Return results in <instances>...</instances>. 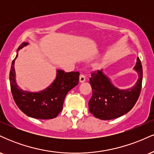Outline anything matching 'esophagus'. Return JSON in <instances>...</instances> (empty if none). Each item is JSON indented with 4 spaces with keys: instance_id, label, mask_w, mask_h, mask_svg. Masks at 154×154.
Instances as JSON below:
<instances>
[{
    "instance_id": "esophagus-1",
    "label": "esophagus",
    "mask_w": 154,
    "mask_h": 154,
    "mask_svg": "<svg viewBox=\"0 0 154 154\" xmlns=\"http://www.w3.org/2000/svg\"><path fill=\"white\" fill-rule=\"evenodd\" d=\"M85 76L84 75H79V82L82 83V82H84L85 81Z\"/></svg>"
}]
</instances>
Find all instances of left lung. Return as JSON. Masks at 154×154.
<instances>
[{"instance_id":"1","label":"left lung","mask_w":154,"mask_h":154,"mask_svg":"<svg viewBox=\"0 0 154 154\" xmlns=\"http://www.w3.org/2000/svg\"><path fill=\"white\" fill-rule=\"evenodd\" d=\"M134 69L137 72L138 79L131 88L121 90L111 82L102 70L93 72L89 82L93 95L89 100V111L95 117L110 120L124 115L135 106L142 88L143 68L140 60L137 58Z\"/></svg>"}]
</instances>
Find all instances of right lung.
Returning <instances> with one entry per match:
<instances>
[{
	"label": "right lung",
	"instance_id": "add662e5",
	"mask_svg": "<svg viewBox=\"0 0 154 154\" xmlns=\"http://www.w3.org/2000/svg\"><path fill=\"white\" fill-rule=\"evenodd\" d=\"M27 45V43H23L19 45L17 56L11 63L9 79L14 100L19 109L28 116L40 119H54L62 110L67 93L78 84L79 73L58 69L56 79L47 88L36 93L23 91L16 82L14 62L18 51Z\"/></svg>",
	"mask_w": 154,
	"mask_h": 154
}]
</instances>
